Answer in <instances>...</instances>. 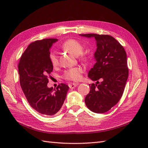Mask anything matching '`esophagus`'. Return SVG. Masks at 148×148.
<instances>
[{
    "mask_svg": "<svg viewBox=\"0 0 148 148\" xmlns=\"http://www.w3.org/2000/svg\"><path fill=\"white\" fill-rule=\"evenodd\" d=\"M78 83H71V84H69V88H70L71 89H72V88H74L76 86H77V85H78Z\"/></svg>",
    "mask_w": 148,
    "mask_h": 148,
    "instance_id": "esophagus-1",
    "label": "esophagus"
}]
</instances>
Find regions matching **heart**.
<instances>
[{
  "label": "heart",
  "instance_id": "obj_1",
  "mask_svg": "<svg viewBox=\"0 0 148 148\" xmlns=\"http://www.w3.org/2000/svg\"><path fill=\"white\" fill-rule=\"evenodd\" d=\"M61 48L65 51L72 53L75 56H79V58L83 60H87L86 56L83 53L84 51L83 45L77 40L68 39L65 40L62 45ZM49 58L50 62L53 66H56L58 65V58L55 51H52L50 52ZM83 69L81 67H72L64 72L63 74V77L69 81H78L81 79V74L83 73Z\"/></svg>",
  "mask_w": 148,
  "mask_h": 148
}]
</instances>
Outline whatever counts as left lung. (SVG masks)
I'll return each mask as SVG.
<instances>
[{
  "label": "left lung",
  "instance_id": "1",
  "mask_svg": "<svg viewBox=\"0 0 148 148\" xmlns=\"http://www.w3.org/2000/svg\"><path fill=\"white\" fill-rule=\"evenodd\" d=\"M95 37L97 48L94 53L96 63L88 72V77L96 84H90V93L84 101L90 111L104 113L120 100L128 76L127 53L114 37L96 34H80ZM99 80H101L99 83Z\"/></svg>",
  "mask_w": 148,
  "mask_h": 148
}]
</instances>
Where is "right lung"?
Returning a JSON list of instances; mask_svg holds the SVG:
<instances>
[{"label":"right lung","instance_id":"add662e5","mask_svg":"<svg viewBox=\"0 0 148 148\" xmlns=\"http://www.w3.org/2000/svg\"><path fill=\"white\" fill-rule=\"evenodd\" d=\"M56 39L36 40L28 46L18 64L20 83L30 106L46 116L55 114L65 100L69 86L64 83L56 89L47 86L53 66L49 61V49Z\"/></svg>","mask_w":148,"mask_h":148}]
</instances>
